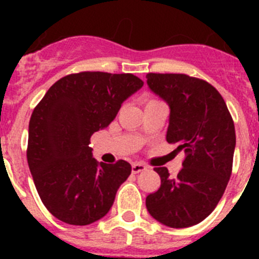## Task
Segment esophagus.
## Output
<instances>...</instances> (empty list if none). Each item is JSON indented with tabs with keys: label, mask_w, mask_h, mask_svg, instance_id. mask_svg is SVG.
<instances>
[{
	"label": "esophagus",
	"mask_w": 259,
	"mask_h": 259,
	"mask_svg": "<svg viewBox=\"0 0 259 259\" xmlns=\"http://www.w3.org/2000/svg\"><path fill=\"white\" fill-rule=\"evenodd\" d=\"M144 170H146V166L141 162H136V163L132 164V174H139Z\"/></svg>",
	"instance_id": "esophagus-1"
}]
</instances>
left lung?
I'll list each match as a JSON object with an SVG mask.
<instances>
[{"instance_id": "left-lung-1", "label": "left lung", "mask_w": 259, "mask_h": 259, "mask_svg": "<svg viewBox=\"0 0 259 259\" xmlns=\"http://www.w3.org/2000/svg\"><path fill=\"white\" fill-rule=\"evenodd\" d=\"M148 85L170 106L166 140L184 149L183 168L170 178L155 167L161 187L146 197L153 218L172 228L191 227L211 214L232 172L236 135L221 93L207 81L185 74L146 75Z\"/></svg>"}]
</instances>
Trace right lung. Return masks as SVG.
I'll list each match as a JSON object with an SVG mask.
<instances>
[{
    "instance_id": "obj_1",
    "label": "right lung",
    "mask_w": 259,
    "mask_h": 259,
    "mask_svg": "<svg viewBox=\"0 0 259 259\" xmlns=\"http://www.w3.org/2000/svg\"><path fill=\"white\" fill-rule=\"evenodd\" d=\"M144 81L132 74L84 71L53 84L31 115L27 161L41 201L57 219L87 226L113 206L131 164L98 163L91 136L106 128Z\"/></svg>"
}]
</instances>
